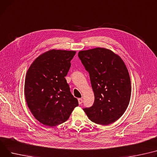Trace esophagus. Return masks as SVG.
<instances>
[{
    "instance_id": "34e87169",
    "label": "esophagus",
    "mask_w": 157,
    "mask_h": 157,
    "mask_svg": "<svg viewBox=\"0 0 157 157\" xmlns=\"http://www.w3.org/2000/svg\"><path fill=\"white\" fill-rule=\"evenodd\" d=\"M78 103L80 105V104H81L82 103V98H78Z\"/></svg>"
}]
</instances>
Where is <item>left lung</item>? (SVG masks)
<instances>
[{
  "instance_id": "8db88e82",
  "label": "left lung",
  "mask_w": 157,
  "mask_h": 157,
  "mask_svg": "<svg viewBox=\"0 0 157 157\" xmlns=\"http://www.w3.org/2000/svg\"><path fill=\"white\" fill-rule=\"evenodd\" d=\"M78 57L90 74L95 101L83 109L88 118L98 124H110L127 109L131 95L128 70L119 56L112 50L97 47L81 50Z\"/></svg>"
}]
</instances>
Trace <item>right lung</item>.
Segmentation results:
<instances>
[{"mask_svg":"<svg viewBox=\"0 0 157 157\" xmlns=\"http://www.w3.org/2000/svg\"><path fill=\"white\" fill-rule=\"evenodd\" d=\"M76 52L47 51L33 62L26 72V101L35 118L45 126L53 127L66 122L78 106L65 78Z\"/></svg>","mask_w":157,"mask_h":157,"instance_id":"1","label":"right lung"}]
</instances>
